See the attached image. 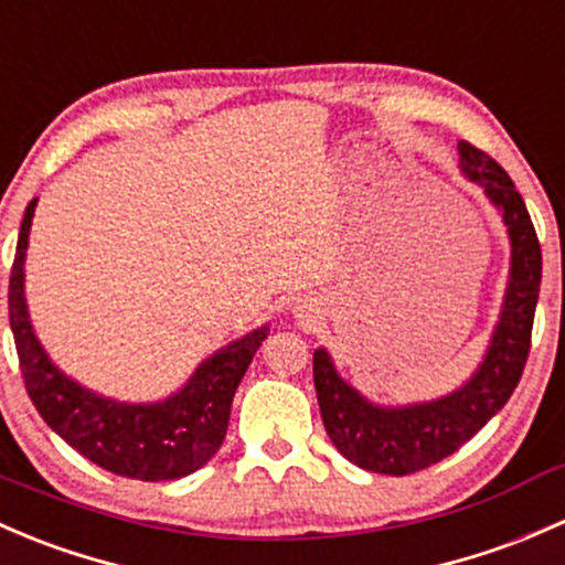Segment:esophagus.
I'll use <instances>...</instances> for the list:
<instances>
[{
	"label": "esophagus",
	"mask_w": 565,
	"mask_h": 565,
	"mask_svg": "<svg viewBox=\"0 0 565 565\" xmlns=\"http://www.w3.org/2000/svg\"><path fill=\"white\" fill-rule=\"evenodd\" d=\"M315 315H317V306L311 303V300H298V303H295V317H298L300 322H309Z\"/></svg>",
	"instance_id": "1"
}]
</instances>
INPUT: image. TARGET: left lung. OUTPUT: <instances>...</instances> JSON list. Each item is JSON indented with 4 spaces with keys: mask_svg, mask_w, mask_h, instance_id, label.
Segmentation results:
<instances>
[{
    "mask_svg": "<svg viewBox=\"0 0 565 565\" xmlns=\"http://www.w3.org/2000/svg\"><path fill=\"white\" fill-rule=\"evenodd\" d=\"M459 169L503 215L511 243L509 284L489 344L476 372L446 396L429 402L377 404L347 383L324 347L315 350V388L330 443L341 457L383 476H409L459 451L503 409L530 352L541 287V246L525 202L511 177L467 141H459Z\"/></svg>",
    "mask_w": 565,
    "mask_h": 565,
    "instance_id": "obj_1",
    "label": "left lung"
}]
</instances>
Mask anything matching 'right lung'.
<instances>
[{
	"instance_id": "right-lung-1",
	"label": "right lung",
	"mask_w": 565,
	"mask_h": 565,
	"mask_svg": "<svg viewBox=\"0 0 565 565\" xmlns=\"http://www.w3.org/2000/svg\"><path fill=\"white\" fill-rule=\"evenodd\" d=\"M38 199L26 204L10 270V330L26 393L40 418L82 457L114 476L174 481L215 457L230 426L232 398L270 324L204 358L185 385L158 402H119L67 377L40 344L24 292V262Z\"/></svg>"
}]
</instances>
